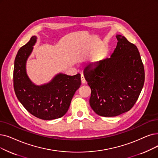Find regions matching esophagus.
Returning <instances> with one entry per match:
<instances>
[{
	"instance_id": "34e87169",
	"label": "esophagus",
	"mask_w": 158,
	"mask_h": 158,
	"mask_svg": "<svg viewBox=\"0 0 158 158\" xmlns=\"http://www.w3.org/2000/svg\"><path fill=\"white\" fill-rule=\"evenodd\" d=\"M81 83H83V84L86 83V80H85L84 75H83V74H82V75H81Z\"/></svg>"
}]
</instances>
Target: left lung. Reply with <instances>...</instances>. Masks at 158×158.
<instances>
[{"instance_id":"left-lung-1","label":"left lung","mask_w":158,"mask_h":158,"mask_svg":"<svg viewBox=\"0 0 158 158\" xmlns=\"http://www.w3.org/2000/svg\"><path fill=\"white\" fill-rule=\"evenodd\" d=\"M117 46L110 58L89 64L84 76L91 88L90 105L103 117L128 112L135 103L145 82V70L138 48L116 35Z\"/></svg>"}]
</instances>
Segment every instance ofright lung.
Wrapping results in <instances>:
<instances>
[{
	"label": "right lung",
	"instance_id": "1",
	"mask_svg": "<svg viewBox=\"0 0 158 158\" xmlns=\"http://www.w3.org/2000/svg\"><path fill=\"white\" fill-rule=\"evenodd\" d=\"M37 37L32 36L17 52L13 70V86L16 96L31 114L43 120L60 118L67 112L73 95L80 87L81 75L59 73L46 84L37 85L26 72V63Z\"/></svg>",
	"mask_w": 158,
	"mask_h": 158
}]
</instances>
